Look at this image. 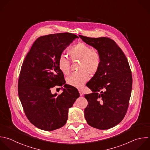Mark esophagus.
<instances>
[{"instance_id": "34e87169", "label": "esophagus", "mask_w": 150, "mask_h": 150, "mask_svg": "<svg viewBox=\"0 0 150 150\" xmlns=\"http://www.w3.org/2000/svg\"><path fill=\"white\" fill-rule=\"evenodd\" d=\"M79 93H80V96H83V91H82V90H79Z\"/></svg>"}]
</instances>
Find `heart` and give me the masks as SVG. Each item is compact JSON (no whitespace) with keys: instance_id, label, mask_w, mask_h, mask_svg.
<instances>
[{"instance_id":"1","label":"heart","mask_w":150,"mask_h":150,"mask_svg":"<svg viewBox=\"0 0 150 150\" xmlns=\"http://www.w3.org/2000/svg\"><path fill=\"white\" fill-rule=\"evenodd\" d=\"M68 53L73 60H79V71L72 73L69 76L67 83L74 87L81 88L90 79L91 75L96 74L101 66V57L99 52L89 45L80 42L73 46ZM60 70L65 75L70 73V62L64 54H61L57 60Z\"/></svg>"}]
</instances>
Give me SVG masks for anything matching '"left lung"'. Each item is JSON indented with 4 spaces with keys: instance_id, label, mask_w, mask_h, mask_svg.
I'll return each instance as SVG.
<instances>
[{
    "instance_id": "left-lung-1",
    "label": "left lung",
    "mask_w": 150,
    "mask_h": 150,
    "mask_svg": "<svg viewBox=\"0 0 150 150\" xmlns=\"http://www.w3.org/2000/svg\"><path fill=\"white\" fill-rule=\"evenodd\" d=\"M79 37L97 49L101 57L99 70L86 84L93 93L84 95L88 101L85 118L94 128H111L122 120L128 107L132 79L128 60L110 38Z\"/></svg>"
}]
</instances>
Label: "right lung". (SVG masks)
Returning <instances> with one entry per match:
<instances>
[{
    "label": "right lung",
    "mask_w": 150,
    "mask_h": 150,
    "mask_svg": "<svg viewBox=\"0 0 150 150\" xmlns=\"http://www.w3.org/2000/svg\"><path fill=\"white\" fill-rule=\"evenodd\" d=\"M76 38L70 33L50 34L39 38L22 64L18 94L25 113L36 127L53 131L65 125L69 108L80 96L78 90L66 83L57 60L63 51ZM64 85L62 94L53 95L56 85Z\"/></svg>",
    "instance_id": "right-lung-1"
}]
</instances>
